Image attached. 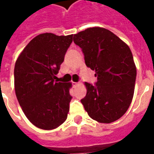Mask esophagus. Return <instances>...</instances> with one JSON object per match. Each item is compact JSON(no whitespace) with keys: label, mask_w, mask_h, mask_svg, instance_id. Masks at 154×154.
<instances>
[{"label":"esophagus","mask_w":154,"mask_h":154,"mask_svg":"<svg viewBox=\"0 0 154 154\" xmlns=\"http://www.w3.org/2000/svg\"><path fill=\"white\" fill-rule=\"evenodd\" d=\"M77 85H78V82H72V86H73V87H76Z\"/></svg>","instance_id":"1"}]
</instances>
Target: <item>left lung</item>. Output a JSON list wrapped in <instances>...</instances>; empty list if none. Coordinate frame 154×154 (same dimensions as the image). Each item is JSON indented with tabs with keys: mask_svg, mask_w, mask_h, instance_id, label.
Masks as SVG:
<instances>
[{
	"mask_svg": "<svg viewBox=\"0 0 154 154\" xmlns=\"http://www.w3.org/2000/svg\"><path fill=\"white\" fill-rule=\"evenodd\" d=\"M85 63L96 72L95 85L85 82L87 95L81 100L91 119L114 122L125 115L132 101L136 67L129 46L106 29L93 27L73 35Z\"/></svg>",
	"mask_w": 154,
	"mask_h": 154,
	"instance_id": "obj_1",
	"label": "left lung"
}]
</instances>
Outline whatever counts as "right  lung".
I'll return each mask as SVG.
<instances>
[{
	"mask_svg": "<svg viewBox=\"0 0 154 154\" xmlns=\"http://www.w3.org/2000/svg\"><path fill=\"white\" fill-rule=\"evenodd\" d=\"M72 42V35L41 34L27 44L15 63L17 100L25 116L39 129H54L67 119L72 84L54 79Z\"/></svg>",
	"mask_w": 154,
	"mask_h": 154,
	"instance_id": "obj_1",
	"label": "right lung"
}]
</instances>
